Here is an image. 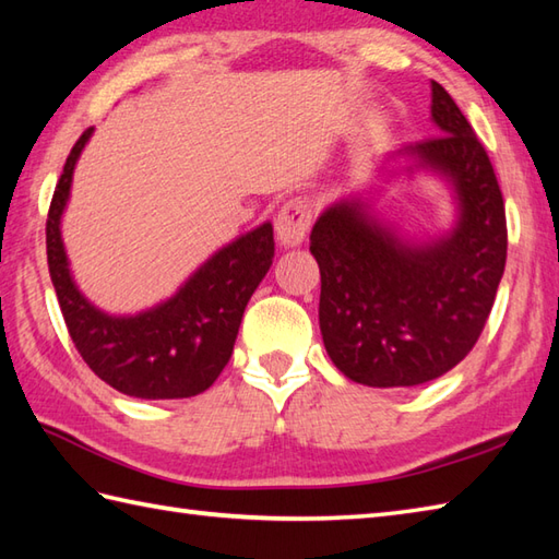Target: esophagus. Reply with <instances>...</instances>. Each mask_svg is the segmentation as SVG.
Wrapping results in <instances>:
<instances>
[{
    "label": "esophagus",
    "instance_id": "obj_1",
    "mask_svg": "<svg viewBox=\"0 0 559 559\" xmlns=\"http://www.w3.org/2000/svg\"><path fill=\"white\" fill-rule=\"evenodd\" d=\"M314 206L310 199L295 197L281 206L276 216V237L283 247H300L312 228Z\"/></svg>",
    "mask_w": 559,
    "mask_h": 559
}]
</instances>
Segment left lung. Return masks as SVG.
<instances>
[{"label": "left lung", "instance_id": "obj_1", "mask_svg": "<svg viewBox=\"0 0 559 559\" xmlns=\"http://www.w3.org/2000/svg\"><path fill=\"white\" fill-rule=\"evenodd\" d=\"M430 110L439 134L396 156L454 187V230L423 245L401 240L360 199H346L310 235L326 353L367 386H418L456 367L476 346L504 273V201L488 153L437 81Z\"/></svg>", "mask_w": 559, "mask_h": 559}]
</instances>
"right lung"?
I'll use <instances>...</instances> for the list:
<instances>
[{
  "label": "right lung",
  "instance_id": "add662e5",
  "mask_svg": "<svg viewBox=\"0 0 559 559\" xmlns=\"http://www.w3.org/2000/svg\"><path fill=\"white\" fill-rule=\"evenodd\" d=\"M93 127L64 163L47 213V266L69 336L105 384L134 399H189L228 365L245 307L273 261V225L264 223L218 249L170 300L134 317L100 312L79 293L62 242L71 175Z\"/></svg>",
  "mask_w": 559,
  "mask_h": 559
}]
</instances>
